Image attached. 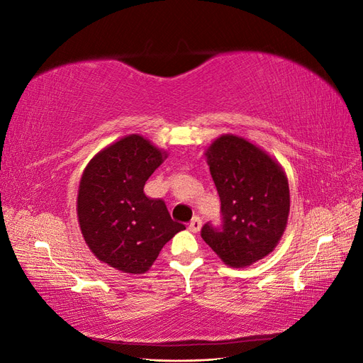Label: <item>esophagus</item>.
<instances>
[{
    "label": "esophagus",
    "instance_id": "34e87169",
    "mask_svg": "<svg viewBox=\"0 0 363 363\" xmlns=\"http://www.w3.org/2000/svg\"><path fill=\"white\" fill-rule=\"evenodd\" d=\"M201 224H203L201 218L200 216H194L192 221L189 223V230H191L192 233H199L200 228H201Z\"/></svg>",
    "mask_w": 363,
    "mask_h": 363
}]
</instances>
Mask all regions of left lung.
I'll return each mask as SVG.
<instances>
[{"mask_svg":"<svg viewBox=\"0 0 363 363\" xmlns=\"http://www.w3.org/2000/svg\"><path fill=\"white\" fill-rule=\"evenodd\" d=\"M206 157L221 200V224L206 223L201 238L227 265H251L276 248L286 228V175L265 151L233 135L218 138Z\"/></svg>","mask_w":363,"mask_h":363,"instance_id":"8db88e82","label":"left lung"}]
</instances>
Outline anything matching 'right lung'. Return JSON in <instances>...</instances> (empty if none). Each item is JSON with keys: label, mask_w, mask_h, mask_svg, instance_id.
I'll use <instances>...</instances> for the list:
<instances>
[{"label": "right lung", "mask_w": 363, "mask_h": 363, "mask_svg": "<svg viewBox=\"0 0 363 363\" xmlns=\"http://www.w3.org/2000/svg\"><path fill=\"white\" fill-rule=\"evenodd\" d=\"M162 162L163 152L150 140L130 135L98 152L83 172L77 200L83 238L98 259L123 272L148 271L163 245L186 228L163 200L144 192Z\"/></svg>", "instance_id": "1"}]
</instances>
